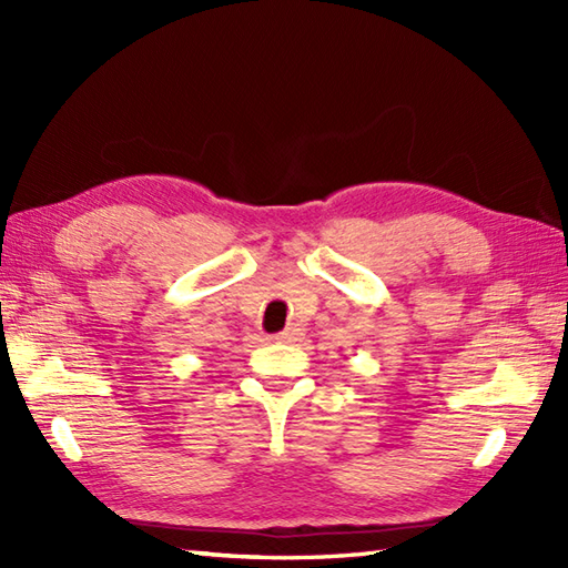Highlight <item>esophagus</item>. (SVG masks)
Returning a JSON list of instances; mask_svg holds the SVG:
<instances>
[{
	"mask_svg": "<svg viewBox=\"0 0 568 568\" xmlns=\"http://www.w3.org/2000/svg\"><path fill=\"white\" fill-rule=\"evenodd\" d=\"M300 336H303V329H300V327H291V329L281 332V334H275V339H277V342H285V344H291V342H297Z\"/></svg>",
	"mask_w": 568,
	"mask_h": 568,
	"instance_id": "esophagus-1",
	"label": "esophagus"
}]
</instances>
